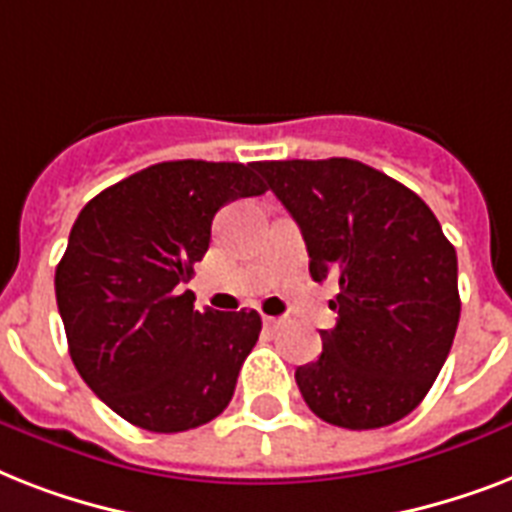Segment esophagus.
Instances as JSON below:
<instances>
[{"mask_svg":"<svg viewBox=\"0 0 512 512\" xmlns=\"http://www.w3.org/2000/svg\"><path fill=\"white\" fill-rule=\"evenodd\" d=\"M263 324L271 329H279L284 324V319H276V316H263Z\"/></svg>","mask_w":512,"mask_h":512,"instance_id":"obj_1","label":"esophagus"}]
</instances>
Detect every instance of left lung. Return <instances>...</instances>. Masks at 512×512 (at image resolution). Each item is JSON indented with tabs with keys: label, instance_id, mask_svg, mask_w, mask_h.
I'll return each mask as SVG.
<instances>
[{
	"label": "left lung",
	"instance_id": "obj_1",
	"mask_svg": "<svg viewBox=\"0 0 512 512\" xmlns=\"http://www.w3.org/2000/svg\"><path fill=\"white\" fill-rule=\"evenodd\" d=\"M300 225L313 281L335 279V329L321 356L297 366L311 412L372 430L420 406L460 321L457 252L430 207L406 185L353 159L257 162Z\"/></svg>",
	"mask_w": 512,
	"mask_h": 512
}]
</instances>
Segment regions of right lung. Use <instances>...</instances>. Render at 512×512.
<instances>
[{
  "instance_id": "obj_1",
  "label": "right lung",
  "mask_w": 512,
  "mask_h": 512,
  "mask_svg": "<svg viewBox=\"0 0 512 512\" xmlns=\"http://www.w3.org/2000/svg\"><path fill=\"white\" fill-rule=\"evenodd\" d=\"M255 164L162 162L100 191L76 217L55 297L76 372L151 433L215 420L255 348L257 311H193L183 284L209 249L212 217L265 193Z\"/></svg>"
}]
</instances>
